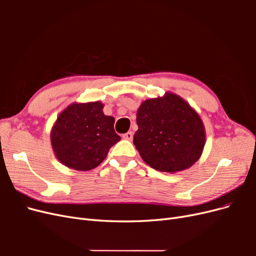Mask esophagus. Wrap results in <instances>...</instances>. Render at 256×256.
<instances>
[{
    "label": "esophagus",
    "mask_w": 256,
    "mask_h": 256,
    "mask_svg": "<svg viewBox=\"0 0 256 256\" xmlns=\"http://www.w3.org/2000/svg\"><path fill=\"white\" fill-rule=\"evenodd\" d=\"M132 138H134V134L131 132V131H128L127 134H122V138H125V140H128V141H131V140H132Z\"/></svg>",
    "instance_id": "34e87169"
}]
</instances>
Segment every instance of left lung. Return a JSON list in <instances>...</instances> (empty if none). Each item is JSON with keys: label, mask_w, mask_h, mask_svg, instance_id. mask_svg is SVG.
<instances>
[{"label": "left lung", "mask_w": 256, "mask_h": 256, "mask_svg": "<svg viewBox=\"0 0 256 256\" xmlns=\"http://www.w3.org/2000/svg\"><path fill=\"white\" fill-rule=\"evenodd\" d=\"M134 143L142 159L160 172L174 173L193 166L202 154L205 129L198 114L172 92L148 99L136 112Z\"/></svg>", "instance_id": "8db88e82"}]
</instances>
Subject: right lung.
Wrapping results in <instances>:
<instances>
[{
	"mask_svg": "<svg viewBox=\"0 0 256 256\" xmlns=\"http://www.w3.org/2000/svg\"><path fill=\"white\" fill-rule=\"evenodd\" d=\"M102 108L99 102L72 104L60 114L51 131V144L62 164L90 171L120 140L114 130V118L104 115Z\"/></svg>",
	"mask_w": 256,
	"mask_h": 256,
	"instance_id": "1",
	"label": "right lung"
}]
</instances>
